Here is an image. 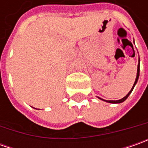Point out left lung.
<instances>
[{
  "mask_svg": "<svg viewBox=\"0 0 148 148\" xmlns=\"http://www.w3.org/2000/svg\"><path fill=\"white\" fill-rule=\"evenodd\" d=\"M139 72H140V59L138 60V70H137V77H136L135 82H134V86H133V87H132V89H131V90H130L128 94H127V95H126V96H124L123 98H122V99H118V100H105V99H101V98H99V97H98V98L100 99H103L104 101H106V102H108V103H112V104H119V103H122V102H123L125 99L128 98V95L131 94V92L133 91L134 86H135V85H136V84H137V82H138V77H139Z\"/></svg>",
  "mask_w": 148,
  "mask_h": 148,
  "instance_id": "obj_1",
  "label": "left lung"
}]
</instances>
